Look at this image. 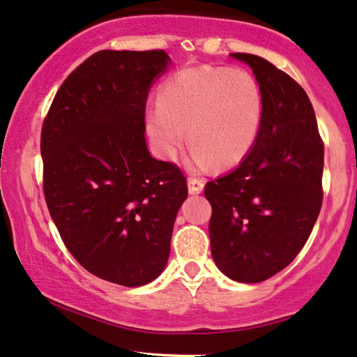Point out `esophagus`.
<instances>
[{
    "instance_id": "obj_1",
    "label": "esophagus",
    "mask_w": 357,
    "mask_h": 357,
    "mask_svg": "<svg viewBox=\"0 0 357 357\" xmlns=\"http://www.w3.org/2000/svg\"><path fill=\"white\" fill-rule=\"evenodd\" d=\"M187 183H188V193H192V195H199V193L204 190V185H205L204 180L197 177H188Z\"/></svg>"
}]
</instances>
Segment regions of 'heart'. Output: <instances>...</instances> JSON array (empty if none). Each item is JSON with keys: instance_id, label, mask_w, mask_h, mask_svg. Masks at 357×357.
<instances>
[{"instance_id": "b5f03b06", "label": "heart", "mask_w": 357, "mask_h": 357, "mask_svg": "<svg viewBox=\"0 0 357 357\" xmlns=\"http://www.w3.org/2000/svg\"><path fill=\"white\" fill-rule=\"evenodd\" d=\"M265 114L258 79L245 69L195 66L167 77L157 105L145 114V130L157 157L174 160L183 130L192 145V165L222 169L245 160L257 142Z\"/></svg>"}]
</instances>
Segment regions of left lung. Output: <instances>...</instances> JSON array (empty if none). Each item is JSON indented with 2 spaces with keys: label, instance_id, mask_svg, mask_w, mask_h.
<instances>
[{
  "label": "left lung",
  "instance_id": "obj_1",
  "mask_svg": "<svg viewBox=\"0 0 357 357\" xmlns=\"http://www.w3.org/2000/svg\"><path fill=\"white\" fill-rule=\"evenodd\" d=\"M231 57L252 68L265 114L252 152L205 185L212 205V257L228 278L259 283L296 258L323 204L324 144L305 89L270 61Z\"/></svg>",
  "mask_w": 357,
  "mask_h": 357
}]
</instances>
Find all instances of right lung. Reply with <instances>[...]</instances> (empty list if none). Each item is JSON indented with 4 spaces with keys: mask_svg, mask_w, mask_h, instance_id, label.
Segmentation results:
<instances>
[{
    "mask_svg": "<svg viewBox=\"0 0 357 357\" xmlns=\"http://www.w3.org/2000/svg\"><path fill=\"white\" fill-rule=\"evenodd\" d=\"M165 51L96 52L56 92L41 130L43 190L66 248L122 286L165 268L187 178L145 144V102Z\"/></svg>",
    "mask_w": 357,
    "mask_h": 357,
    "instance_id": "obj_1",
    "label": "right lung"
}]
</instances>
